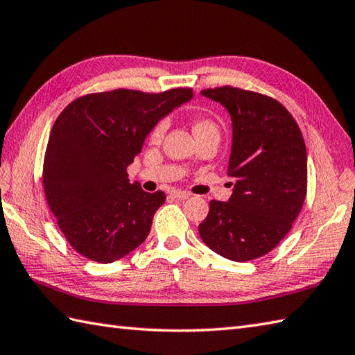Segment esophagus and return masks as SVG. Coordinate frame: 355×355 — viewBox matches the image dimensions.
Returning <instances> with one entry per match:
<instances>
[{"label":"esophagus","mask_w":355,"mask_h":355,"mask_svg":"<svg viewBox=\"0 0 355 355\" xmlns=\"http://www.w3.org/2000/svg\"><path fill=\"white\" fill-rule=\"evenodd\" d=\"M171 195L173 198H177V200H187L191 197V193H187V192H182V191H172L171 192Z\"/></svg>","instance_id":"esophagus-1"}]
</instances>
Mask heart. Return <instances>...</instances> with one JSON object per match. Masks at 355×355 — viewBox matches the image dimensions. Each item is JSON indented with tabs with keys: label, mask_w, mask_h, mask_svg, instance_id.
Instances as JSON below:
<instances>
[{
	"label": "heart",
	"mask_w": 355,
	"mask_h": 355,
	"mask_svg": "<svg viewBox=\"0 0 355 355\" xmlns=\"http://www.w3.org/2000/svg\"><path fill=\"white\" fill-rule=\"evenodd\" d=\"M207 126H215L212 122H209V120H197V122L193 123V131L201 130V128H207ZM166 128H168V123H166V120H162V122H158L154 130L150 131V140L153 141H160L164 135Z\"/></svg>",
	"instance_id": "b5f03b06"
}]
</instances>
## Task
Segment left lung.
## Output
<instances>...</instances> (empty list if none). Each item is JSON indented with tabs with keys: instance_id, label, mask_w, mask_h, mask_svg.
Wrapping results in <instances>:
<instances>
[{
	"instance_id": "obj_1",
	"label": "left lung",
	"mask_w": 355,
	"mask_h": 355,
	"mask_svg": "<svg viewBox=\"0 0 355 355\" xmlns=\"http://www.w3.org/2000/svg\"><path fill=\"white\" fill-rule=\"evenodd\" d=\"M229 111L232 153L227 173L233 193L212 200L198 225L205 244L230 261H252L281 243L304 206L306 148L296 120L284 105L254 92L202 89Z\"/></svg>"
}]
</instances>
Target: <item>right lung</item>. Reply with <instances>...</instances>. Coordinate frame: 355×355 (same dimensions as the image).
Wrapping results in <instances>:
<instances>
[{"instance_id":"add662e5","label":"right lung","mask_w":355,"mask_h":355,"mask_svg":"<svg viewBox=\"0 0 355 355\" xmlns=\"http://www.w3.org/2000/svg\"><path fill=\"white\" fill-rule=\"evenodd\" d=\"M192 96L191 88L158 94L120 88L82 96L59 114L42 182L59 229L78 253L110 263L146 239L166 195L131 184L126 168L154 126Z\"/></svg>"}]
</instances>
